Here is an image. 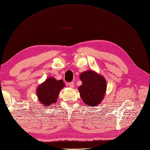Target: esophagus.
<instances>
[{
    "label": "esophagus",
    "mask_w": 150,
    "mask_h": 150,
    "mask_svg": "<svg viewBox=\"0 0 150 150\" xmlns=\"http://www.w3.org/2000/svg\"><path fill=\"white\" fill-rule=\"evenodd\" d=\"M69 86L71 88H73L74 86V82H70L69 83Z\"/></svg>",
    "instance_id": "1"
}]
</instances>
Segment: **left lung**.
I'll return each mask as SVG.
<instances>
[{
    "label": "left lung",
    "mask_w": 150,
    "mask_h": 150,
    "mask_svg": "<svg viewBox=\"0 0 150 150\" xmlns=\"http://www.w3.org/2000/svg\"><path fill=\"white\" fill-rule=\"evenodd\" d=\"M82 85L78 88L80 97L86 104L96 106L103 100L106 91V81L103 76L93 71H87L80 75Z\"/></svg>",
    "instance_id": "obj_1"
}]
</instances>
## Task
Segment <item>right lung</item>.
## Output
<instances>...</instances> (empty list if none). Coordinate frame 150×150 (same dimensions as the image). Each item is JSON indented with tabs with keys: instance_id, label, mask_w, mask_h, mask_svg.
<instances>
[{
	"instance_id": "1",
	"label": "right lung",
	"mask_w": 150,
	"mask_h": 150,
	"mask_svg": "<svg viewBox=\"0 0 150 150\" xmlns=\"http://www.w3.org/2000/svg\"><path fill=\"white\" fill-rule=\"evenodd\" d=\"M64 86L63 80H57L52 77L47 78L38 87L36 91L39 102L46 106L55 103L60 91Z\"/></svg>"
}]
</instances>
